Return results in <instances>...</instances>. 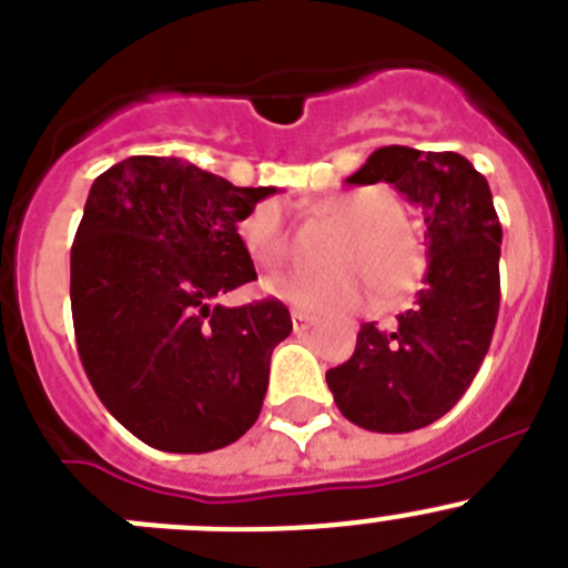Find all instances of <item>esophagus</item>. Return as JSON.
<instances>
[{
	"label": "esophagus",
	"instance_id": "esophagus-1",
	"mask_svg": "<svg viewBox=\"0 0 568 568\" xmlns=\"http://www.w3.org/2000/svg\"><path fill=\"white\" fill-rule=\"evenodd\" d=\"M312 323H315V317L312 315H306V312H293V328L295 332H306V328L312 326Z\"/></svg>",
	"mask_w": 568,
	"mask_h": 568
}]
</instances>
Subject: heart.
<instances>
[{
  "label": "heart",
  "instance_id": "1",
  "mask_svg": "<svg viewBox=\"0 0 568 568\" xmlns=\"http://www.w3.org/2000/svg\"><path fill=\"white\" fill-rule=\"evenodd\" d=\"M315 212L345 229L334 242L328 273H290L264 281V293L304 312H354L371 304L379 287L396 298L424 270V247L402 223V206L379 186L351 189L317 200ZM240 242L258 270L290 262L293 240L278 203H258L242 217Z\"/></svg>",
  "mask_w": 568,
  "mask_h": 568
}]
</instances>
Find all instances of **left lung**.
<instances>
[{
    "label": "left lung",
    "instance_id": "1",
    "mask_svg": "<svg viewBox=\"0 0 568 568\" xmlns=\"http://www.w3.org/2000/svg\"><path fill=\"white\" fill-rule=\"evenodd\" d=\"M393 183L426 225L424 290L396 328L362 323L354 356L326 374L351 424L413 432L449 413L477 376L499 315L501 225L490 186L460 153L379 148L345 178Z\"/></svg>",
    "mask_w": 568,
    "mask_h": 568
}]
</instances>
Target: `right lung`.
Segmentation results:
<instances>
[{
	"mask_svg": "<svg viewBox=\"0 0 568 568\" xmlns=\"http://www.w3.org/2000/svg\"><path fill=\"white\" fill-rule=\"evenodd\" d=\"M270 194L172 155H131L91 183L69 287L80 362L108 413L153 449H223L262 413L287 306L214 298L256 278L240 223Z\"/></svg>",
	"mask_w": 568,
	"mask_h": 568,
	"instance_id": "right-lung-1",
	"label": "right lung"
}]
</instances>
